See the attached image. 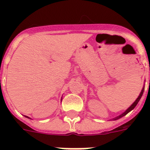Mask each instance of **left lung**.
Here are the masks:
<instances>
[{
	"mask_svg": "<svg viewBox=\"0 0 150 150\" xmlns=\"http://www.w3.org/2000/svg\"><path fill=\"white\" fill-rule=\"evenodd\" d=\"M149 83H150V80H149ZM144 88H145V87H143V88H142V91H141V93H140V94H139V96H138V98L136 99V100H135V102L133 103L131 105L130 107H128V109L126 110L124 112L123 114H121V115H119L118 117H116L115 118H114V120H117V119L121 118V117H124V116H125V115H126V114H128V113H129V112H130L131 110H132L134 109V108H135V107H136V105L138 104V103H139V101L140 99H141V97H142V94H143V92H144Z\"/></svg>",
	"mask_w": 150,
	"mask_h": 150,
	"instance_id": "8db88e82",
	"label": "left lung"
}]
</instances>
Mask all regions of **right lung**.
<instances>
[{"mask_svg":"<svg viewBox=\"0 0 150 150\" xmlns=\"http://www.w3.org/2000/svg\"><path fill=\"white\" fill-rule=\"evenodd\" d=\"M25 117H27V118H29V117H27V116H25Z\"/></svg>","mask_w":150,"mask_h":150,"instance_id":"right-lung-1","label":"right lung"}]
</instances>
